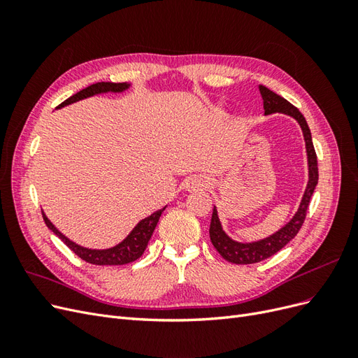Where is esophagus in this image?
<instances>
[{"label":"esophagus","mask_w":358,"mask_h":358,"mask_svg":"<svg viewBox=\"0 0 358 358\" xmlns=\"http://www.w3.org/2000/svg\"><path fill=\"white\" fill-rule=\"evenodd\" d=\"M204 187V182L201 179H189L187 182V188L189 191H194V189H200Z\"/></svg>","instance_id":"34e87169"}]
</instances>
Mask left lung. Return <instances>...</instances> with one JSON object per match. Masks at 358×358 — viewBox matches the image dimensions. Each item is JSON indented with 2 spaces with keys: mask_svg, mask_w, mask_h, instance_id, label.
I'll return each instance as SVG.
<instances>
[{
  "mask_svg": "<svg viewBox=\"0 0 358 358\" xmlns=\"http://www.w3.org/2000/svg\"><path fill=\"white\" fill-rule=\"evenodd\" d=\"M258 88H259V94H262V96H263L264 115L285 113V115H289L294 117L296 121L300 124L303 136H305V142H306L309 180H308L306 191H305V194H303L301 203L299 206V210L296 212L294 216H292V220L285 227H282L279 231H276L275 234L268 236V237H266V239L258 241V242L241 243V242H234L233 239H230V237L224 233L220 218H218V212H216V208H213L210 229H209L210 242L224 259H227V262H230V263H234V264H254V263L263 262V259L272 257L278 251H280V249H282L291 239H294L299 230L301 229L303 222H305L310 197L313 194V189H315L317 183H318V161H317L315 148H313V143H312L310 129L308 127L305 116L299 112L297 107H294L289 101H287L284 96L275 94L273 91H270L263 85H259Z\"/></svg>",
  "mask_w": 358,
  "mask_h": 358,
  "instance_id": "1",
  "label": "left lung"
}]
</instances>
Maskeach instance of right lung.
I'll return each mask as SVG.
<instances>
[{"instance_id":"obj_1","label":"right lung","mask_w":358,"mask_h":358,"mask_svg":"<svg viewBox=\"0 0 358 358\" xmlns=\"http://www.w3.org/2000/svg\"><path fill=\"white\" fill-rule=\"evenodd\" d=\"M128 83H113V82H99V83H94L88 88H85L82 91H79L78 94L71 95L70 99H67L64 103H61L58 107H64L67 104L76 103L79 100L83 99H88V96H92L95 94H101V92H122L128 88ZM166 208H162L157 212H154L148 218L140 221L133 231L127 236V239H124L121 243L110 248V249H88V248H83L76 245L74 242L69 241L66 236L62 233H59L55 225H53L49 220L48 216L43 213V220H45L48 229H50L53 233H55L59 239L66 243L71 251L80 257L83 262L90 263V264H95V266H119V264H128V263H133L136 262L137 258L142 257V254L145 252V249L149 243L150 236H152L155 227L158 224V220L161 213L164 212Z\"/></svg>"}]
</instances>
